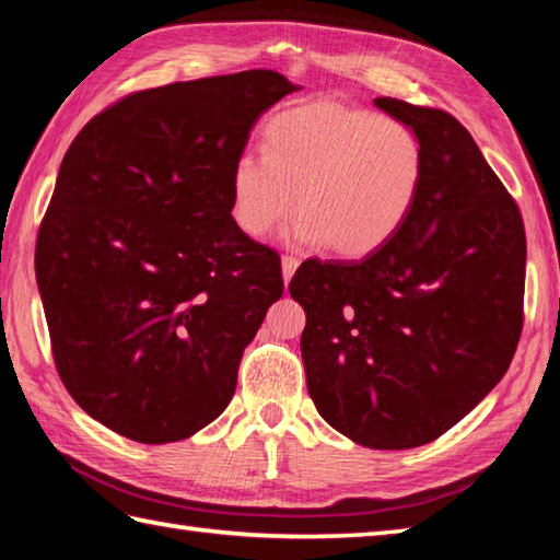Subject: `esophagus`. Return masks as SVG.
<instances>
[{
	"mask_svg": "<svg viewBox=\"0 0 560 560\" xmlns=\"http://www.w3.org/2000/svg\"><path fill=\"white\" fill-rule=\"evenodd\" d=\"M299 265H301V261L295 259V257H291V255L281 257V273H283V283H287V287H289V281H291V277L295 273V269H299Z\"/></svg>",
	"mask_w": 560,
	"mask_h": 560,
	"instance_id": "esophagus-1",
	"label": "esophagus"
}]
</instances>
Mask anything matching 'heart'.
Instances as JSON below:
<instances>
[{"label": "heart", "mask_w": 560, "mask_h": 560, "mask_svg": "<svg viewBox=\"0 0 560 560\" xmlns=\"http://www.w3.org/2000/svg\"><path fill=\"white\" fill-rule=\"evenodd\" d=\"M425 156L413 129L371 110L311 103L273 115L265 156L243 153L231 171V209L261 237L299 207L289 245L359 259L385 247L419 199Z\"/></svg>", "instance_id": "heart-1"}]
</instances>
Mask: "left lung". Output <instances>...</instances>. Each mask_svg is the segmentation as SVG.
<instances>
[{"instance_id":"1","label":"left lung","mask_w":560,"mask_h":560,"mask_svg":"<svg viewBox=\"0 0 560 560\" xmlns=\"http://www.w3.org/2000/svg\"><path fill=\"white\" fill-rule=\"evenodd\" d=\"M375 108L425 156L407 223L359 261L305 259L291 295L319 416L353 443L409 450L462 421L501 383L522 331L520 209L455 117L397 98Z\"/></svg>"}]
</instances>
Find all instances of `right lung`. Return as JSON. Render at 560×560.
Wrapping results in <instances>:
<instances>
[{"label":"right lung","mask_w":560,"mask_h":560,"mask_svg":"<svg viewBox=\"0 0 560 560\" xmlns=\"http://www.w3.org/2000/svg\"><path fill=\"white\" fill-rule=\"evenodd\" d=\"M271 69L139 91L71 141L35 245L59 377L91 419L147 445L219 419L281 299V261L237 229L231 171Z\"/></svg>","instance_id":"right-lung-1"}]
</instances>
